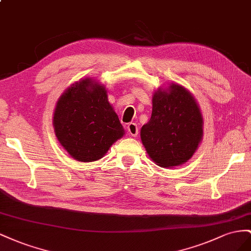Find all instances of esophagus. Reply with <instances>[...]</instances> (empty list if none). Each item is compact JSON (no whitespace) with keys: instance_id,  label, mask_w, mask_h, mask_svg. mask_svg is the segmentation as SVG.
I'll return each instance as SVG.
<instances>
[{"instance_id":"1","label":"esophagus","mask_w":251,"mask_h":251,"mask_svg":"<svg viewBox=\"0 0 251 251\" xmlns=\"http://www.w3.org/2000/svg\"><path fill=\"white\" fill-rule=\"evenodd\" d=\"M127 131L132 137H138V133H139V128L138 125L135 123H129L127 125Z\"/></svg>"}]
</instances>
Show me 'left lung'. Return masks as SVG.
I'll return each instance as SVG.
<instances>
[{
    "instance_id": "1",
    "label": "left lung",
    "mask_w": 251,
    "mask_h": 251,
    "mask_svg": "<svg viewBox=\"0 0 251 251\" xmlns=\"http://www.w3.org/2000/svg\"><path fill=\"white\" fill-rule=\"evenodd\" d=\"M202 134V114L190 92L177 84L154 92L151 118L142 127L141 139L157 165L175 167L187 162Z\"/></svg>"
}]
</instances>
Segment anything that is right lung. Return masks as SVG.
Masks as SVG:
<instances>
[{
    "label": "right lung",
    "mask_w": 251,
    "mask_h": 251,
    "mask_svg": "<svg viewBox=\"0 0 251 251\" xmlns=\"http://www.w3.org/2000/svg\"><path fill=\"white\" fill-rule=\"evenodd\" d=\"M53 125L61 145L81 162L101 159L124 134L105 88L90 78L74 84L60 98Z\"/></svg>",
    "instance_id": "add662e5"
}]
</instances>
